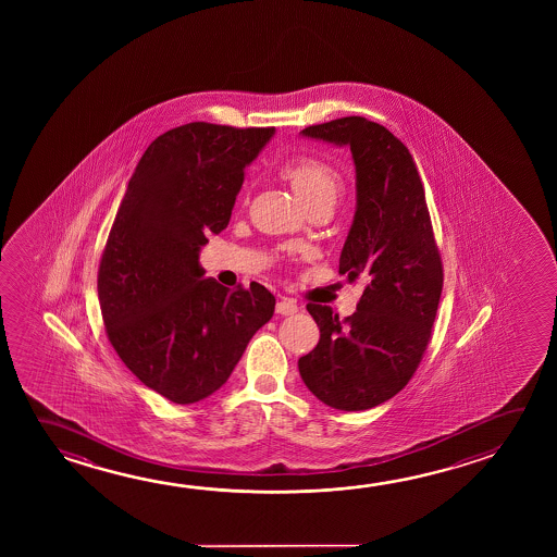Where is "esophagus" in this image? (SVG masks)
Returning <instances> with one entry per match:
<instances>
[{"label":"esophagus","mask_w":557,"mask_h":557,"mask_svg":"<svg viewBox=\"0 0 557 557\" xmlns=\"http://www.w3.org/2000/svg\"><path fill=\"white\" fill-rule=\"evenodd\" d=\"M297 309H299V307H297V302L289 299V297H282V299L277 301V305H275V312H277V314H283V317H287V314H295Z\"/></svg>","instance_id":"1"}]
</instances>
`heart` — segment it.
Returning <instances> with one entry per match:
<instances>
[{
    "label": "heart",
    "mask_w": 557,
    "mask_h": 557,
    "mask_svg": "<svg viewBox=\"0 0 557 557\" xmlns=\"http://www.w3.org/2000/svg\"><path fill=\"white\" fill-rule=\"evenodd\" d=\"M282 176L292 184L293 191L305 208L330 206L339 200L344 194V176L332 164L319 157H293L283 163Z\"/></svg>",
    "instance_id": "b5f03b06"
}]
</instances>
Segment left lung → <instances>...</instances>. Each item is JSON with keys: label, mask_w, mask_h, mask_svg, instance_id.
Instances as JSON below:
<instances>
[{"label": "left lung", "mask_w": 557, "mask_h": 557, "mask_svg": "<svg viewBox=\"0 0 557 557\" xmlns=\"http://www.w3.org/2000/svg\"><path fill=\"white\" fill-rule=\"evenodd\" d=\"M302 136L351 149L357 210L339 274L367 285L344 320L330 307L307 305L320 339L299 359V373L330 408L369 410L400 393L420 366L443 292V262L418 166L398 137L363 116L309 126Z\"/></svg>", "instance_id": "1"}]
</instances>
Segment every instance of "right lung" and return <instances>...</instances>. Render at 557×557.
<instances>
[{
	"label": "right lung",
	"instance_id": "1",
	"mask_svg": "<svg viewBox=\"0 0 557 557\" xmlns=\"http://www.w3.org/2000/svg\"><path fill=\"white\" fill-rule=\"evenodd\" d=\"M274 128L190 122L147 147L120 201L99 264V302L124 366L174 404L227 383L250 337L274 317L264 285L228 289L198 262L227 227L245 166Z\"/></svg>",
	"mask_w": 557,
	"mask_h": 557
}]
</instances>
